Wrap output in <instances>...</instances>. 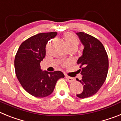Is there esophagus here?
Here are the masks:
<instances>
[{
	"instance_id": "34e87169",
	"label": "esophagus",
	"mask_w": 121,
	"mask_h": 121,
	"mask_svg": "<svg viewBox=\"0 0 121 121\" xmlns=\"http://www.w3.org/2000/svg\"><path fill=\"white\" fill-rule=\"evenodd\" d=\"M65 77H66V78L67 81H68V82H69V83L73 82V81H74V78H72V77H69V76H67V75H66V76H65Z\"/></svg>"
}]
</instances>
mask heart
<instances>
[{
  "mask_svg": "<svg viewBox=\"0 0 121 121\" xmlns=\"http://www.w3.org/2000/svg\"><path fill=\"white\" fill-rule=\"evenodd\" d=\"M65 43L67 47H71V46H75L77 47L78 46V39L73 34L71 33H66L64 35Z\"/></svg>",
  "mask_w": 121,
  "mask_h": 121,
  "instance_id": "heart-1",
  "label": "heart"
}]
</instances>
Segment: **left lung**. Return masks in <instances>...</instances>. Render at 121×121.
Listing matches in <instances>:
<instances>
[{"instance_id":"obj_1","label":"left lung","mask_w":121,"mask_h":121,"mask_svg":"<svg viewBox=\"0 0 121 121\" xmlns=\"http://www.w3.org/2000/svg\"><path fill=\"white\" fill-rule=\"evenodd\" d=\"M83 46L82 55L77 63L80 65L82 78L79 81L83 85V91L77 94L79 98L89 97L95 94L107 78L108 58L104 47L95 38L83 32L76 33Z\"/></svg>"}]
</instances>
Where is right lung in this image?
Returning a JSON list of instances; mask_svg holds the SVG:
<instances>
[{
    "label": "right lung",
    "mask_w": 121,
    "mask_h": 121,
    "mask_svg": "<svg viewBox=\"0 0 121 121\" xmlns=\"http://www.w3.org/2000/svg\"><path fill=\"white\" fill-rule=\"evenodd\" d=\"M56 32L38 33L22 43L15 59L16 75L22 86L36 97H47L52 93L58 79L64 78L61 71H43L40 63L46 56V46Z\"/></svg>",
    "instance_id": "1"
}]
</instances>
